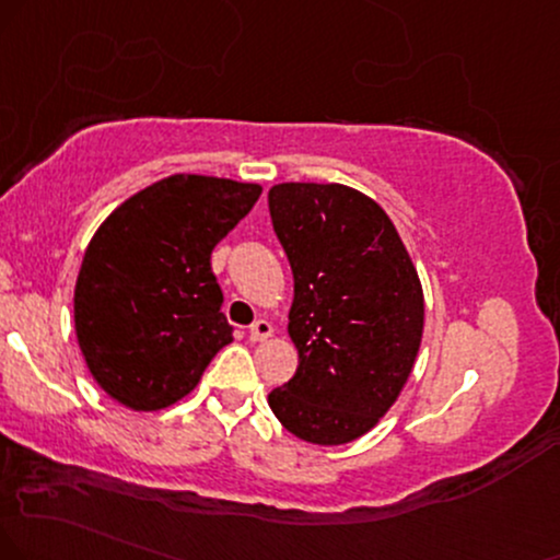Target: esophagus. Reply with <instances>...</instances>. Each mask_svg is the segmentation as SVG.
<instances>
[{"instance_id":"obj_1","label":"esophagus","mask_w":560,"mask_h":560,"mask_svg":"<svg viewBox=\"0 0 560 560\" xmlns=\"http://www.w3.org/2000/svg\"><path fill=\"white\" fill-rule=\"evenodd\" d=\"M267 337H272V324L267 319H259L252 324V329H248V340L252 342H265Z\"/></svg>"}]
</instances>
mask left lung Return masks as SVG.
<instances>
[{"label": "left lung", "mask_w": 560, "mask_h": 560, "mask_svg": "<svg viewBox=\"0 0 560 560\" xmlns=\"http://www.w3.org/2000/svg\"><path fill=\"white\" fill-rule=\"evenodd\" d=\"M269 215L293 269L299 369L269 392L293 436L340 446L397 402L423 337V285L395 223L345 184H275Z\"/></svg>", "instance_id": "left-lung-1"}]
</instances>
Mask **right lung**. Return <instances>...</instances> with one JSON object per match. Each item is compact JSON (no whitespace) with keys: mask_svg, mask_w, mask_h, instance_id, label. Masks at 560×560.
Returning a JSON list of instances; mask_svg holds the SVG:
<instances>
[{"mask_svg":"<svg viewBox=\"0 0 560 560\" xmlns=\"http://www.w3.org/2000/svg\"><path fill=\"white\" fill-rule=\"evenodd\" d=\"M259 195V184L176 174L103 220L74 285V332L108 397L137 412L171 407L233 342L210 254Z\"/></svg>","mask_w":560,"mask_h":560,"instance_id":"right-lung-1","label":"right lung"}]
</instances>
